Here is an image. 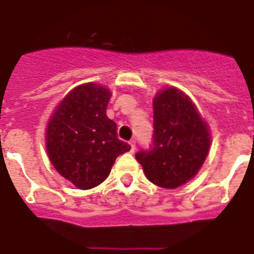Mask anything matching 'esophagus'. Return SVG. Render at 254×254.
I'll use <instances>...</instances> for the list:
<instances>
[{
    "label": "esophagus",
    "mask_w": 254,
    "mask_h": 254,
    "mask_svg": "<svg viewBox=\"0 0 254 254\" xmlns=\"http://www.w3.org/2000/svg\"><path fill=\"white\" fill-rule=\"evenodd\" d=\"M129 143H130V151H131V153H134V150H135V141H134V139H131V141Z\"/></svg>",
    "instance_id": "esophagus-1"
}]
</instances>
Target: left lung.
<instances>
[{
  "instance_id": "8db88e82",
  "label": "left lung",
  "mask_w": 254,
  "mask_h": 254,
  "mask_svg": "<svg viewBox=\"0 0 254 254\" xmlns=\"http://www.w3.org/2000/svg\"><path fill=\"white\" fill-rule=\"evenodd\" d=\"M153 109V145L135 153V158L151 183L177 189L204 163L211 143L208 127L189 96L174 87L157 93Z\"/></svg>"
}]
</instances>
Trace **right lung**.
I'll list each match as a JSON object with an SVG mask.
<instances>
[{"label": "right lung", "instance_id": "right-lung-1", "mask_svg": "<svg viewBox=\"0 0 254 254\" xmlns=\"http://www.w3.org/2000/svg\"><path fill=\"white\" fill-rule=\"evenodd\" d=\"M111 92L95 83L73 88L62 100L47 125L46 147L55 170L77 189L89 190L108 178L116 158L130 150L117 138L108 119Z\"/></svg>", "mask_w": 254, "mask_h": 254}]
</instances>
